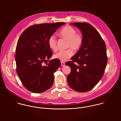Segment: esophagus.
I'll use <instances>...</instances> for the list:
<instances>
[{
  "label": "esophagus",
  "instance_id": "obj_1",
  "mask_svg": "<svg viewBox=\"0 0 121 121\" xmlns=\"http://www.w3.org/2000/svg\"><path fill=\"white\" fill-rule=\"evenodd\" d=\"M61 65L62 66H64L65 65V63L64 62H61Z\"/></svg>",
  "mask_w": 121,
  "mask_h": 121
}]
</instances>
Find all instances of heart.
I'll list each match as a JSON object with an SVG mask.
<instances>
[{
  "label": "heart",
  "mask_w": 121,
  "mask_h": 121,
  "mask_svg": "<svg viewBox=\"0 0 121 121\" xmlns=\"http://www.w3.org/2000/svg\"><path fill=\"white\" fill-rule=\"evenodd\" d=\"M59 35L67 40L66 48H69L56 53L54 57L61 61H65L73 55V51H77L81 48L83 44V38L82 35L77 33L76 30L70 26L64 27L59 32ZM48 44L52 50L54 52L57 50V39L54 35H51L49 38Z\"/></svg>",
  "instance_id": "heart-1"
}]
</instances>
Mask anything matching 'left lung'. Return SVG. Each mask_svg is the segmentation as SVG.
Here are the masks:
<instances>
[{
  "label": "left lung",
  "instance_id": "left-lung-1",
  "mask_svg": "<svg viewBox=\"0 0 121 121\" xmlns=\"http://www.w3.org/2000/svg\"><path fill=\"white\" fill-rule=\"evenodd\" d=\"M79 28L83 38L81 48L65 64L71 68L67 77L73 90L85 92L93 89L104 75L108 57L106 45L99 32L86 22L71 23ZM78 64L75 65L74 62Z\"/></svg>",
  "mask_w": 121,
  "mask_h": 121
}]
</instances>
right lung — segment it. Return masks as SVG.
Listing matches in <instances>:
<instances>
[{"instance_id":"obj_1","label":"right lung","mask_w":121,"mask_h":121,"mask_svg":"<svg viewBox=\"0 0 121 121\" xmlns=\"http://www.w3.org/2000/svg\"><path fill=\"white\" fill-rule=\"evenodd\" d=\"M65 24L34 25L19 37L16 48V71L23 85L29 91L40 93L52 86L53 73L60 66V61L57 59L48 62L47 60L52 55L48 40L58 28Z\"/></svg>"}]
</instances>
